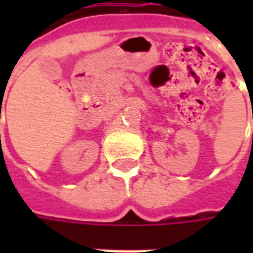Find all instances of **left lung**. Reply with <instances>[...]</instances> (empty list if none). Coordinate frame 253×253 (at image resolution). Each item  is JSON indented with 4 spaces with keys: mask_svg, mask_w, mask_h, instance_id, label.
<instances>
[{
    "mask_svg": "<svg viewBox=\"0 0 253 253\" xmlns=\"http://www.w3.org/2000/svg\"><path fill=\"white\" fill-rule=\"evenodd\" d=\"M252 139H253V135H252Z\"/></svg>",
    "mask_w": 253,
    "mask_h": 253,
    "instance_id": "obj_1",
    "label": "left lung"
}]
</instances>
